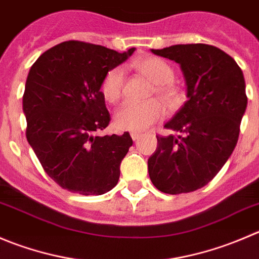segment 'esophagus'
Returning a JSON list of instances; mask_svg holds the SVG:
<instances>
[{
    "instance_id": "34e87169",
    "label": "esophagus",
    "mask_w": 259,
    "mask_h": 259,
    "mask_svg": "<svg viewBox=\"0 0 259 259\" xmlns=\"http://www.w3.org/2000/svg\"><path fill=\"white\" fill-rule=\"evenodd\" d=\"M130 135H132V138H133V140H134V142H135V140L139 139L140 137H142V134H140V133H138V132H132V133H130Z\"/></svg>"
}]
</instances>
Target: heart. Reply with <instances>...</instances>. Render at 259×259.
I'll use <instances>...</instances> for the list:
<instances>
[{
  "label": "heart",
  "mask_w": 259,
  "mask_h": 259,
  "mask_svg": "<svg viewBox=\"0 0 259 259\" xmlns=\"http://www.w3.org/2000/svg\"><path fill=\"white\" fill-rule=\"evenodd\" d=\"M135 67L142 74L154 83L152 94L159 96L169 106L178 102L180 94L173 84L175 71L165 60L158 57H144L135 62ZM125 71L122 67L111 68L101 83V92L106 101L116 104L124 94ZM165 115V107L158 100L145 102H126L115 114V125L117 129L129 132H142L157 122Z\"/></svg>",
  "instance_id": "obj_1"
}]
</instances>
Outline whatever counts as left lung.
<instances>
[{
	"instance_id": "1",
	"label": "left lung",
	"mask_w": 259,
	"mask_h": 259,
	"mask_svg": "<svg viewBox=\"0 0 259 259\" xmlns=\"http://www.w3.org/2000/svg\"><path fill=\"white\" fill-rule=\"evenodd\" d=\"M181 66L187 101L164 125L177 135H158L148 159L150 181L169 195L204 187L232 155L247 109L243 72L222 49L207 44H178L152 49Z\"/></svg>"
}]
</instances>
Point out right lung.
Wrapping results in <instances>:
<instances>
[{
  "mask_svg": "<svg viewBox=\"0 0 259 259\" xmlns=\"http://www.w3.org/2000/svg\"><path fill=\"white\" fill-rule=\"evenodd\" d=\"M134 50L69 40L42 53L30 68L22 97L27 142L64 190L97 196L117 185L133 139L127 132L96 135L111 120L101 83Z\"/></svg>",
  "mask_w": 259,
  "mask_h": 259,
  "instance_id": "add662e5",
  "label": "right lung"
}]
</instances>
